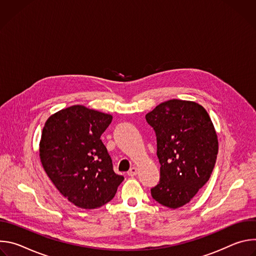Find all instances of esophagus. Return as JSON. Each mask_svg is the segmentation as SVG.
<instances>
[{
  "label": "esophagus",
  "instance_id": "1",
  "mask_svg": "<svg viewBox=\"0 0 256 256\" xmlns=\"http://www.w3.org/2000/svg\"><path fill=\"white\" fill-rule=\"evenodd\" d=\"M136 174H138V168H136V167H132L128 171V176H136Z\"/></svg>",
  "mask_w": 256,
  "mask_h": 256
}]
</instances>
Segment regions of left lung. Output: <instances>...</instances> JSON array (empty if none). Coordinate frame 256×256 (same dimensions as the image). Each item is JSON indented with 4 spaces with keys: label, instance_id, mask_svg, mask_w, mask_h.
<instances>
[{
    "label": "left lung",
    "instance_id": "obj_1",
    "mask_svg": "<svg viewBox=\"0 0 256 256\" xmlns=\"http://www.w3.org/2000/svg\"><path fill=\"white\" fill-rule=\"evenodd\" d=\"M157 138L159 184L152 198L162 206L186 204L210 177L218 155V138L206 109L192 101H165L146 114Z\"/></svg>",
    "mask_w": 256,
    "mask_h": 256
}]
</instances>
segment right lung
Listing matches in <instances>:
<instances>
[{"mask_svg": "<svg viewBox=\"0 0 256 256\" xmlns=\"http://www.w3.org/2000/svg\"><path fill=\"white\" fill-rule=\"evenodd\" d=\"M112 116L74 105L46 122L40 156L58 190L75 206L92 210L110 202L124 179L100 140Z\"/></svg>", "mask_w": 256, "mask_h": 256, "instance_id": "obj_1", "label": "right lung"}]
</instances>
